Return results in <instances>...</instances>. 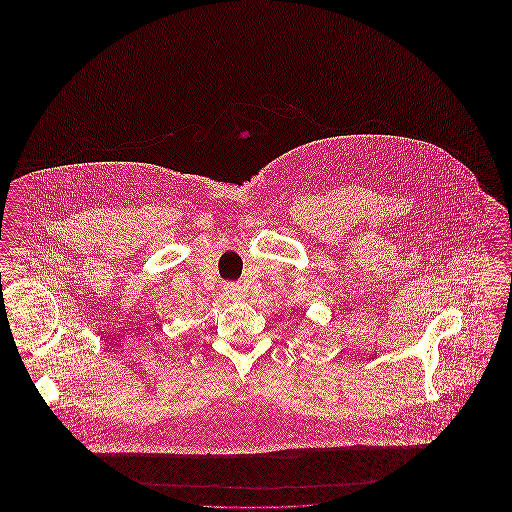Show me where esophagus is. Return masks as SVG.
<instances>
[{
  "label": "esophagus",
  "mask_w": 512,
  "mask_h": 512,
  "mask_svg": "<svg viewBox=\"0 0 512 512\" xmlns=\"http://www.w3.org/2000/svg\"><path fill=\"white\" fill-rule=\"evenodd\" d=\"M224 293L228 295V299H234V301H236V299H242V297H244V288H242L240 284H232V282H230V284L224 286Z\"/></svg>",
  "instance_id": "esophagus-1"
}]
</instances>
